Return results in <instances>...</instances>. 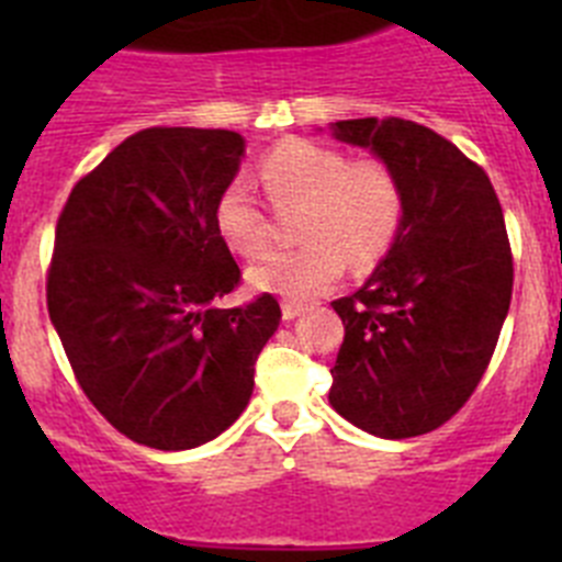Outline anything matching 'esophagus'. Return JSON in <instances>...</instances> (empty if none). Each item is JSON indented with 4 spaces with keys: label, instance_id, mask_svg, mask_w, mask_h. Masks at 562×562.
Masks as SVG:
<instances>
[{
    "label": "esophagus",
    "instance_id": "34e87169",
    "mask_svg": "<svg viewBox=\"0 0 562 562\" xmlns=\"http://www.w3.org/2000/svg\"><path fill=\"white\" fill-rule=\"evenodd\" d=\"M301 312H304V304H295V301H284V304H281V315H284V321H295Z\"/></svg>",
    "mask_w": 562,
    "mask_h": 562
}]
</instances>
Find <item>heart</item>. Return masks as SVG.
<instances>
[{
  "mask_svg": "<svg viewBox=\"0 0 562 562\" xmlns=\"http://www.w3.org/2000/svg\"><path fill=\"white\" fill-rule=\"evenodd\" d=\"M258 180L276 207L304 205L297 220L301 247L272 250L247 270L261 292L304 301L329 290L346 267L380 261L405 220V188L382 157H355L315 140H284L258 160ZM213 227L238 256L270 245V213L241 177L213 202Z\"/></svg>",
  "mask_w": 562,
  "mask_h": 562,
  "instance_id": "b5f03b06",
  "label": "heart"
}]
</instances>
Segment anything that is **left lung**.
<instances>
[{
  "mask_svg": "<svg viewBox=\"0 0 562 562\" xmlns=\"http://www.w3.org/2000/svg\"><path fill=\"white\" fill-rule=\"evenodd\" d=\"M335 137L389 160L405 220L355 295L331 301L342 346L331 408L380 439L441 428L479 389L513 301V250L484 168L402 117L337 121Z\"/></svg>",
  "mask_w": 562,
  "mask_h": 562,
  "instance_id": "1",
  "label": "left lung"
}]
</instances>
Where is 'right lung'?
I'll use <instances>...</instances> for the list:
<instances>
[{"label": "right lung", "mask_w": 562, "mask_h": 562, "mask_svg": "<svg viewBox=\"0 0 562 562\" xmlns=\"http://www.w3.org/2000/svg\"><path fill=\"white\" fill-rule=\"evenodd\" d=\"M241 154L227 128H143L76 182L58 216L49 321L87 400L146 448L188 450L231 428L281 324L270 292L213 304L241 281L213 227Z\"/></svg>", "instance_id": "add662e5"}]
</instances>
